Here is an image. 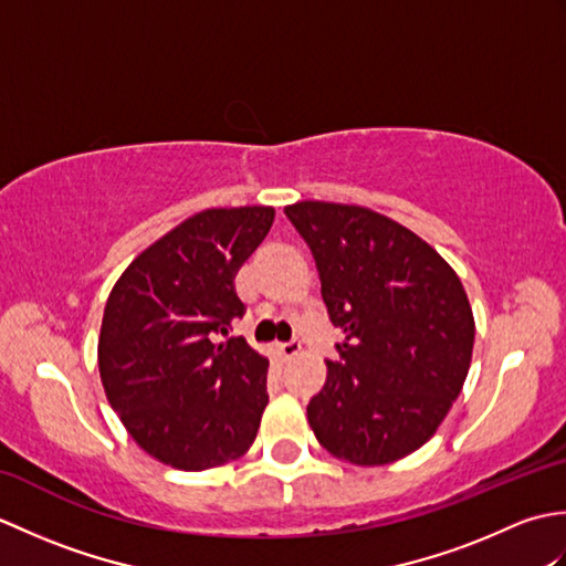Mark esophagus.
Segmentation results:
<instances>
[{
    "instance_id": "34e87169",
    "label": "esophagus",
    "mask_w": 566,
    "mask_h": 566,
    "mask_svg": "<svg viewBox=\"0 0 566 566\" xmlns=\"http://www.w3.org/2000/svg\"><path fill=\"white\" fill-rule=\"evenodd\" d=\"M276 353H280L282 359H292L298 353H302V343L292 340V343H276Z\"/></svg>"
}]
</instances>
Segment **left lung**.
<instances>
[{
	"label": "left lung",
	"instance_id": "1",
	"mask_svg": "<svg viewBox=\"0 0 566 566\" xmlns=\"http://www.w3.org/2000/svg\"><path fill=\"white\" fill-rule=\"evenodd\" d=\"M284 213L314 252L338 363L306 416L333 457L381 467L426 444L472 365L474 316L460 276L423 238L357 203L296 201Z\"/></svg>",
	"mask_w": 566,
	"mask_h": 566
}]
</instances>
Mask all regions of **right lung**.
Here are the masks:
<instances>
[{
    "label": "right lung",
    "mask_w": 566,
    "mask_h": 566,
    "mask_svg": "<svg viewBox=\"0 0 566 566\" xmlns=\"http://www.w3.org/2000/svg\"><path fill=\"white\" fill-rule=\"evenodd\" d=\"M272 207L203 209L155 240L106 298L97 345L104 394L155 460L203 472L243 457L268 406L270 363L243 338L235 274L270 233Z\"/></svg>",
    "instance_id": "add662e5"
}]
</instances>
